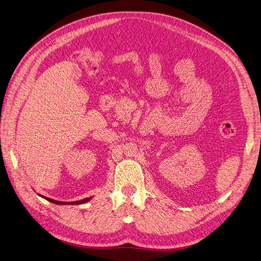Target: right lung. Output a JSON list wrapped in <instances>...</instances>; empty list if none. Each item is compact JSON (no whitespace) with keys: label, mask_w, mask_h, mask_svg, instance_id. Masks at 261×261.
Listing matches in <instances>:
<instances>
[{"label":"right lung","mask_w":261,"mask_h":261,"mask_svg":"<svg viewBox=\"0 0 261 261\" xmlns=\"http://www.w3.org/2000/svg\"><path fill=\"white\" fill-rule=\"evenodd\" d=\"M40 196L45 198L46 200L52 202V203H56V204H82V203H85L87 201H89L92 198V197H88V198H84L82 200H76V201H59V200H55V199H51V198H48V197H44L42 195H40Z\"/></svg>","instance_id":"right-lung-1"}]
</instances>
